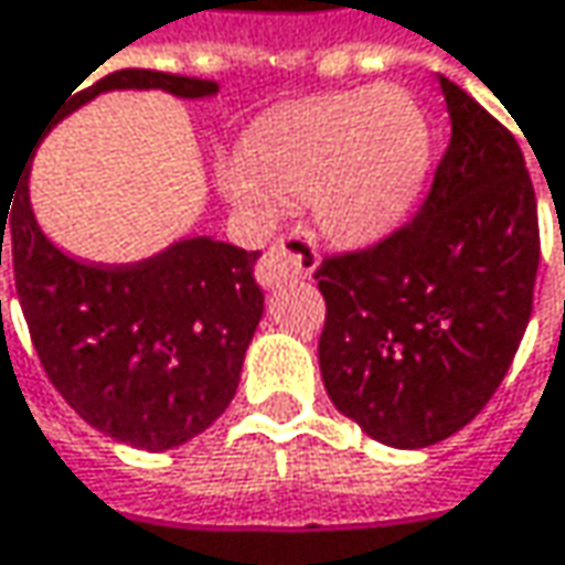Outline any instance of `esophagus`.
<instances>
[{"instance_id": "1", "label": "esophagus", "mask_w": 565, "mask_h": 565, "mask_svg": "<svg viewBox=\"0 0 565 565\" xmlns=\"http://www.w3.org/2000/svg\"><path fill=\"white\" fill-rule=\"evenodd\" d=\"M319 246H316L313 233L307 230H294L281 236L271 249L265 252L255 265V278L262 287H281L287 281H300L310 278L319 265Z\"/></svg>"}]
</instances>
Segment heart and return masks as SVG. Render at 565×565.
Listing matches in <instances>:
<instances>
[{"mask_svg": "<svg viewBox=\"0 0 565 565\" xmlns=\"http://www.w3.org/2000/svg\"><path fill=\"white\" fill-rule=\"evenodd\" d=\"M428 124L403 88L335 92L255 124L220 162L223 194L262 220L313 201L332 243L364 246L413 207L428 172Z\"/></svg>", "mask_w": 565, "mask_h": 565, "instance_id": "1", "label": "heart"}]
</instances>
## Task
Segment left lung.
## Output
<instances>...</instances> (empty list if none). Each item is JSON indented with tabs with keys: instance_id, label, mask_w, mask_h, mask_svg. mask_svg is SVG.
I'll return each instance as SVG.
<instances>
[{
	"instance_id": "8db88e82",
	"label": "left lung",
	"mask_w": 565,
	"mask_h": 565,
	"mask_svg": "<svg viewBox=\"0 0 565 565\" xmlns=\"http://www.w3.org/2000/svg\"><path fill=\"white\" fill-rule=\"evenodd\" d=\"M450 140L425 204L381 243L322 258L319 371L390 448H428L492 399L534 307L537 198L505 124L445 76Z\"/></svg>"
}]
</instances>
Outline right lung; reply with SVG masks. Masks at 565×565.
<instances>
[{
	"mask_svg": "<svg viewBox=\"0 0 565 565\" xmlns=\"http://www.w3.org/2000/svg\"><path fill=\"white\" fill-rule=\"evenodd\" d=\"M76 88L51 127L115 88L216 95L211 79L156 70H117ZM28 172L31 166L15 182L12 201L0 204V265L6 252L51 383L92 428L130 448L169 450L191 441L236 396L243 358L265 310V294L252 278L258 252L184 236L134 265H85L41 233Z\"/></svg>",
	"mask_w": 565,
	"mask_h": 565,
	"instance_id": "right-lung-1",
	"label": "right lung"
}]
</instances>
